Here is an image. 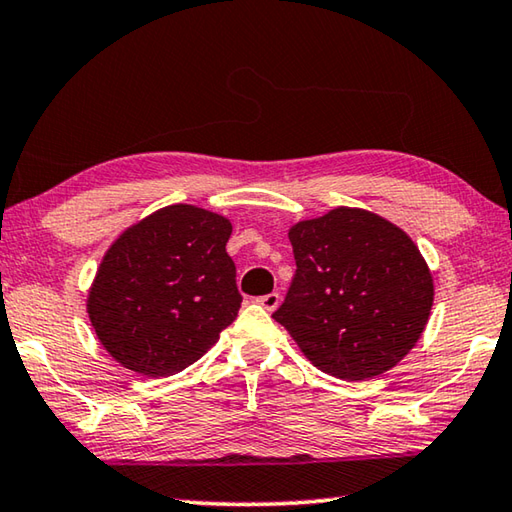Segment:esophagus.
<instances>
[{"label": "esophagus", "mask_w": 512, "mask_h": 512, "mask_svg": "<svg viewBox=\"0 0 512 512\" xmlns=\"http://www.w3.org/2000/svg\"><path fill=\"white\" fill-rule=\"evenodd\" d=\"M280 300H282V296H280V293H277V291H273V293H266V296L257 298L259 305H262L266 311H275V309H277V305H280Z\"/></svg>", "instance_id": "esophagus-1"}]
</instances>
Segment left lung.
Wrapping results in <instances>:
<instances>
[{"label":"left lung","mask_w":512,"mask_h":512,"mask_svg":"<svg viewBox=\"0 0 512 512\" xmlns=\"http://www.w3.org/2000/svg\"><path fill=\"white\" fill-rule=\"evenodd\" d=\"M296 275L273 318L318 370L366 381L418 343L433 280L418 246L381 216L336 207L289 230Z\"/></svg>","instance_id":"left-lung-1"}]
</instances>
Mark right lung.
I'll list each match as a JSON object with an SVG mask.
<instances>
[{
	"mask_svg": "<svg viewBox=\"0 0 512 512\" xmlns=\"http://www.w3.org/2000/svg\"><path fill=\"white\" fill-rule=\"evenodd\" d=\"M232 225L194 205H169L128 228L94 277L90 323L110 357L146 377L192 366L237 318Z\"/></svg>",
	"mask_w": 512,
	"mask_h": 512,
	"instance_id": "right-lung-1",
	"label": "right lung"
}]
</instances>
